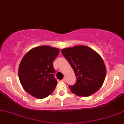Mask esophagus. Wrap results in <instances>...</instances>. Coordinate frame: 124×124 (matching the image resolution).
<instances>
[{
    "label": "esophagus",
    "instance_id": "34e87169",
    "mask_svg": "<svg viewBox=\"0 0 124 124\" xmlns=\"http://www.w3.org/2000/svg\"><path fill=\"white\" fill-rule=\"evenodd\" d=\"M62 81L64 82H66V78H65V77L64 78L62 79Z\"/></svg>",
    "mask_w": 124,
    "mask_h": 124
}]
</instances>
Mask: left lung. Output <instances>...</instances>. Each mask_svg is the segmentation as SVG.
<instances>
[{
    "label": "left lung",
    "instance_id": "obj_1",
    "mask_svg": "<svg viewBox=\"0 0 124 124\" xmlns=\"http://www.w3.org/2000/svg\"><path fill=\"white\" fill-rule=\"evenodd\" d=\"M62 53L76 75V82L69 86L76 95L88 97L101 87L106 75L105 64L95 51L84 45L62 49Z\"/></svg>",
    "mask_w": 124,
    "mask_h": 124
}]
</instances>
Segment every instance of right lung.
I'll use <instances>...</instances> for the list:
<instances>
[{
	"label": "right lung",
	"mask_w": 124,
	"mask_h": 124,
	"mask_svg": "<svg viewBox=\"0 0 124 124\" xmlns=\"http://www.w3.org/2000/svg\"><path fill=\"white\" fill-rule=\"evenodd\" d=\"M58 54V48L45 45L33 48L25 54L20 64L18 76L27 93L40 99L53 93L57 84L53 62Z\"/></svg>",
	"instance_id": "right-lung-1"
}]
</instances>
